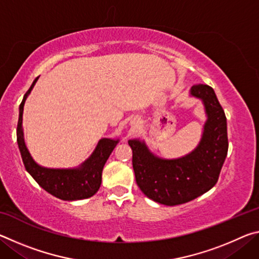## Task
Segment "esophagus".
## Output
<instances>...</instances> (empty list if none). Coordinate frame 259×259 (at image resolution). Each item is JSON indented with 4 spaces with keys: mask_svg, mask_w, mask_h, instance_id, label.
Masks as SVG:
<instances>
[{
    "mask_svg": "<svg viewBox=\"0 0 259 259\" xmlns=\"http://www.w3.org/2000/svg\"><path fill=\"white\" fill-rule=\"evenodd\" d=\"M133 124H134V125H133L134 128H137L139 123H138V121H134V122H133Z\"/></svg>",
    "mask_w": 259,
    "mask_h": 259,
    "instance_id": "1",
    "label": "esophagus"
}]
</instances>
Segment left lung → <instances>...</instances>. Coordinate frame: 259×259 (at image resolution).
Instances as JSON below:
<instances>
[{"mask_svg": "<svg viewBox=\"0 0 259 259\" xmlns=\"http://www.w3.org/2000/svg\"><path fill=\"white\" fill-rule=\"evenodd\" d=\"M191 94L202 99L208 115L194 152L177 160H162L144 143L129 140L136 183L147 198L161 204L186 203L212 188L229 150L226 116L212 88L200 83L192 87Z\"/></svg>", "mask_w": 259, "mask_h": 259, "instance_id": "8db88e82", "label": "left lung"}]
</instances>
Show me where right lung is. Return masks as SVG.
<instances>
[{
    "label": "right lung",
    "mask_w": 259,
    "mask_h": 259,
    "mask_svg": "<svg viewBox=\"0 0 259 259\" xmlns=\"http://www.w3.org/2000/svg\"><path fill=\"white\" fill-rule=\"evenodd\" d=\"M36 77L32 83L27 93L25 94L23 102L19 106V120L17 125V142H18L19 151L23 157L24 165L36 183L42 188H45L50 194L61 200L73 201L81 200L93 196L99 190L102 184L103 168L108 156L111 155L114 147L119 140L104 138L99 140L97 147L89 159L78 169H47L37 165L29 155L27 148L25 146L21 130L23 122L24 104L28 94L34 87Z\"/></svg>",
    "instance_id": "obj_1"
}]
</instances>
